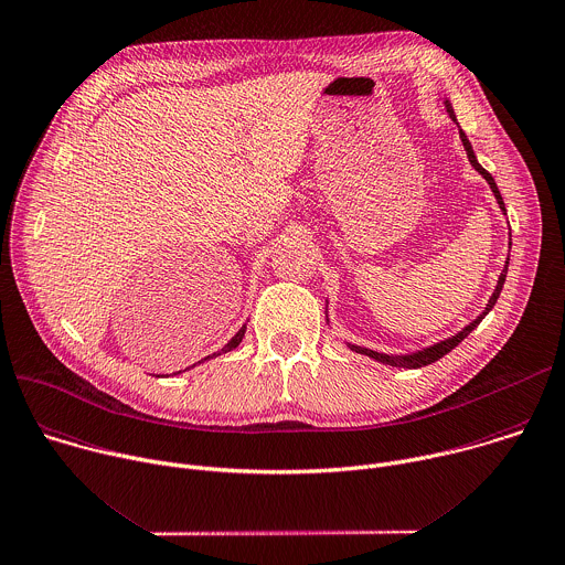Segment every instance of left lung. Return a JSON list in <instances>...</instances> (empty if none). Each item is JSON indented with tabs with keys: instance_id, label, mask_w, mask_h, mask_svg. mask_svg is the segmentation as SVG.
<instances>
[{
	"instance_id": "obj_1",
	"label": "left lung",
	"mask_w": 565,
	"mask_h": 565,
	"mask_svg": "<svg viewBox=\"0 0 565 565\" xmlns=\"http://www.w3.org/2000/svg\"><path fill=\"white\" fill-rule=\"evenodd\" d=\"M446 110H448V115H450V119L452 121H457V115H455V110H452V104L446 99ZM459 137H461V141H463V148H466V154H468V159H470V163L475 166V170L490 183V191H492V195H494V200H497V204H499V209L503 211V215H505V204H503V200H501V193H499V188H497V183H494V179H492V174L477 161V154H475V150H472V143L468 141V137H466V132L459 128ZM512 246V244H510ZM508 264H510V259L505 262V266H503V270H501V275H499V281H497V288H494V292H492V297H490V301H488V306H486V310L470 323V326H466L463 330H459L455 337H448L446 341H439V343H435V345H430V348H424V350H417V352H413V354H384V352H377V350H370V348H361V345H354V343H348V348L350 350H354V352H359V354H365V356H370V359H377V361H382V363H388V365H397V367H422V365H428V363H435L437 359H441L444 354H448L455 345H459L479 323H481V319L494 308V303H497V299H499V295H501V288H503V281H505V275H508Z\"/></svg>"
}]
</instances>
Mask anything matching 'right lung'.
<instances>
[{"mask_svg":"<svg viewBox=\"0 0 565 565\" xmlns=\"http://www.w3.org/2000/svg\"><path fill=\"white\" fill-rule=\"evenodd\" d=\"M244 332H246V326H242V328H239V332H237V334H235V337H233V339H231V341H228V343H226V345H224V348H222V350H220V352H215V354H209V356H206V359H213V356H220V354H222V352H231V350H233V348H237V345H239V343H242V339H244ZM206 359H202V361H200V363H204V361H206Z\"/></svg>","mask_w":565,"mask_h":565,"instance_id":"right-lung-1","label":"right lung"}]
</instances>
